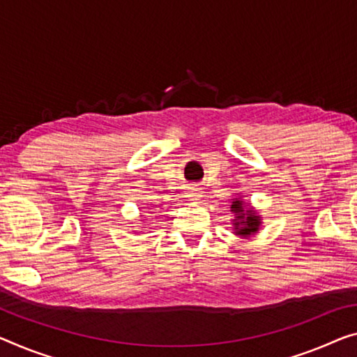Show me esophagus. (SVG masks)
Listing matches in <instances>:
<instances>
[{
	"mask_svg": "<svg viewBox=\"0 0 357 357\" xmlns=\"http://www.w3.org/2000/svg\"><path fill=\"white\" fill-rule=\"evenodd\" d=\"M185 195L192 200H199L200 197L204 195V190H202V188H199V185H189V188L185 189Z\"/></svg>",
	"mask_w": 357,
	"mask_h": 357,
	"instance_id": "obj_1",
	"label": "esophagus"
}]
</instances>
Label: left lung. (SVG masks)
Wrapping results in <instances>:
<instances>
[{
  "instance_id": "obj_1",
  "label": "left lung",
  "mask_w": 357,
  "mask_h": 357,
  "mask_svg": "<svg viewBox=\"0 0 357 357\" xmlns=\"http://www.w3.org/2000/svg\"><path fill=\"white\" fill-rule=\"evenodd\" d=\"M229 208V211L234 215L232 229L236 236L248 238L259 231V227L263 225L261 216L242 197H234V199H231Z\"/></svg>"
}]
</instances>
